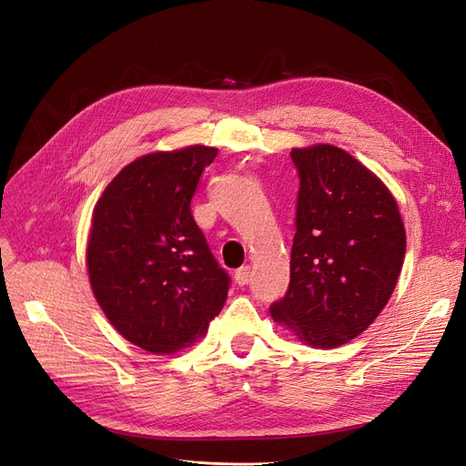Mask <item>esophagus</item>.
<instances>
[{"label": "esophagus", "instance_id": "1", "mask_svg": "<svg viewBox=\"0 0 466 466\" xmlns=\"http://www.w3.org/2000/svg\"><path fill=\"white\" fill-rule=\"evenodd\" d=\"M251 266H241V268H238L236 270V274H234V279H236V283L238 285H248L249 283V279H251Z\"/></svg>", "mask_w": 466, "mask_h": 466}]
</instances>
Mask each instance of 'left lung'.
<instances>
[{"label": "left lung", "instance_id": "left-lung-1", "mask_svg": "<svg viewBox=\"0 0 466 466\" xmlns=\"http://www.w3.org/2000/svg\"><path fill=\"white\" fill-rule=\"evenodd\" d=\"M300 179L285 297L272 319L330 350L374 323L397 287L406 232L389 188L344 149L290 151Z\"/></svg>", "mask_w": 466, "mask_h": 466}]
</instances>
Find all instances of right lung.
I'll return each mask as SVG.
<instances>
[{
  "label": "right lung",
  "mask_w": 466,
  "mask_h": 466,
  "mask_svg": "<svg viewBox=\"0 0 466 466\" xmlns=\"http://www.w3.org/2000/svg\"><path fill=\"white\" fill-rule=\"evenodd\" d=\"M215 147L139 157L96 202L86 248L94 297L134 346L174 353L208 332L223 309L230 278L190 213Z\"/></svg>",
  "instance_id": "obj_1"
}]
</instances>
